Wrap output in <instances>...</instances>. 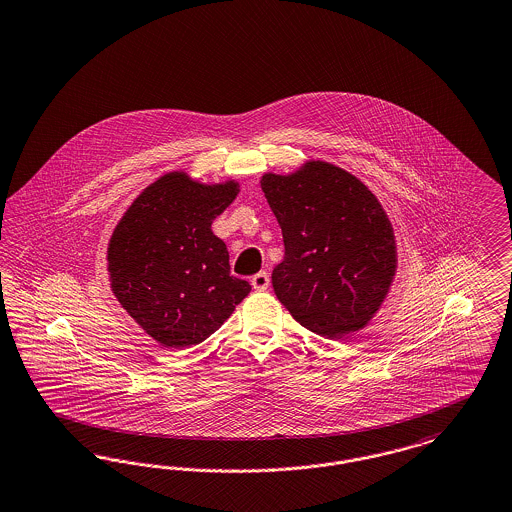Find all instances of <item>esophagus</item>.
<instances>
[{
	"instance_id": "34e87169",
	"label": "esophagus",
	"mask_w": 512,
	"mask_h": 512,
	"mask_svg": "<svg viewBox=\"0 0 512 512\" xmlns=\"http://www.w3.org/2000/svg\"><path fill=\"white\" fill-rule=\"evenodd\" d=\"M251 286L257 291H265L270 286V278L266 272H257L253 278H251Z\"/></svg>"
}]
</instances>
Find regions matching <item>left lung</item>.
<instances>
[{"instance_id":"1","label":"left lung","mask_w":512,"mask_h":512,"mask_svg":"<svg viewBox=\"0 0 512 512\" xmlns=\"http://www.w3.org/2000/svg\"><path fill=\"white\" fill-rule=\"evenodd\" d=\"M261 188L286 247L272 270L280 303L326 339L366 328L396 274L394 230L375 194L320 160L291 175L266 173Z\"/></svg>"}]
</instances>
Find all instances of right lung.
<instances>
[{
	"label": "right lung",
	"mask_w": 512,
	"mask_h": 512,
	"mask_svg": "<svg viewBox=\"0 0 512 512\" xmlns=\"http://www.w3.org/2000/svg\"><path fill=\"white\" fill-rule=\"evenodd\" d=\"M238 192L234 181L202 184L171 171L144 188L112 232V291L164 347L202 343L251 291L230 276L225 242L211 230Z\"/></svg>",
	"instance_id": "obj_1"
}]
</instances>
